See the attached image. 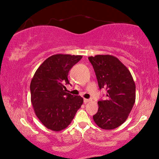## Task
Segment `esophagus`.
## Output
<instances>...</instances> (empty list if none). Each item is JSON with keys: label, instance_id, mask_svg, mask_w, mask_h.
I'll return each mask as SVG.
<instances>
[{"label": "esophagus", "instance_id": "esophagus-1", "mask_svg": "<svg viewBox=\"0 0 159 159\" xmlns=\"http://www.w3.org/2000/svg\"><path fill=\"white\" fill-rule=\"evenodd\" d=\"M90 99H87V98H84V103H88V102H90Z\"/></svg>", "mask_w": 159, "mask_h": 159}]
</instances>
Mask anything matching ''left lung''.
Wrapping results in <instances>:
<instances>
[{"mask_svg":"<svg viewBox=\"0 0 159 159\" xmlns=\"http://www.w3.org/2000/svg\"><path fill=\"white\" fill-rule=\"evenodd\" d=\"M96 75L100 90L107 91L106 99L98 102L93 116L103 129H113L127 120L135 102V83L127 67L115 56L97 55L88 57Z\"/></svg>","mask_w":159,"mask_h":159,"instance_id":"1","label":"left lung"}]
</instances>
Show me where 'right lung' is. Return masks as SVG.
I'll list each match as a JSON object with an SVG mask.
<instances>
[{
    "label": "right lung",
    "instance_id": "1",
    "mask_svg": "<svg viewBox=\"0 0 159 159\" xmlns=\"http://www.w3.org/2000/svg\"><path fill=\"white\" fill-rule=\"evenodd\" d=\"M82 56L56 54L39 66L30 83L34 113L48 129L58 132L70 125L83 103L80 95L66 93L69 71Z\"/></svg>",
    "mask_w": 159,
    "mask_h": 159
}]
</instances>
